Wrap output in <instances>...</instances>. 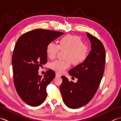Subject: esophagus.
<instances>
[{
  "instance_id": "obj_1",
  "label": "esophagus",
  "mask_w": 121,
  "mask_h": 121,
  "mask_svg": "<svg viewBox=\"0 0 121 121\" xmlns=\"http://www.w3.org/2000/svg\"><path fill=\"white\" fill-rule=\"evenodd\" d=\"M56 77H61V75L60 74V73H56Z\"/></svg>"
}]
</instances>
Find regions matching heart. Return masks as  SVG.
Instances as JSON below:
<instances>
[{"instance_id":"1","label":"heart","mask_w":121,"mask_h":121,"mask_svg":"<svg viewBox=\"0 0 121 121\" xmlns=\"http://www.w3.org/2000/svg\"><path fill=\"white\" fill-rule=\"evenodd\" d=\"M60 50H68L66 54V60H56L51 64V68L58 73H63L69 68L71 62L77 65L85 61L88 55V47L83 44L82 41L78 36L67 35L60 39L58 45L54 42L49 43L46 47L48 57L54 60Z\"/></svg>"}]
</instances>
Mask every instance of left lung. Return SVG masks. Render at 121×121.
Wrapping results in <instances>:
<instances>
[{"instance_id": "obj_1", "label": "left lung", "mask_w": 121, "mask_h": 121, "mask_svg": "<svg viewBox=\"0 0 121 121\" xmlns=\"http://www.w3.org/2000/svg\"><path fill=\"white\" fill-rule=\"evenodd\" d=\"M91 50L82 63L69 70V73L78 79L76 83L62 76L60 90L65 104L71 109L86 105L94 97L103 77L105 63V51L102 43L88 32Z\"/></svg>"}]
</instances>
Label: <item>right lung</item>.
<instances>
[{
    "label": "right lung",
    "instance_id": "right-lung-1",
    "mask_svg": "<svg viewBox=\"0 0 121 121\" xmlns=\"http://www.w3.org/2000/svg\"><path fill=\"white\" fill-rule=\"evenodd\" d=\"M64 33L36 29L23 34L14 46L12 58L14 86L23 101L32 107L41 105L47 97L46 87L55 77L48 69L42 77L39 67L47 63L46 47Z\"/></svg>",
    "mask_w": 121,
    "mask_h": 121
}]
</instances>
